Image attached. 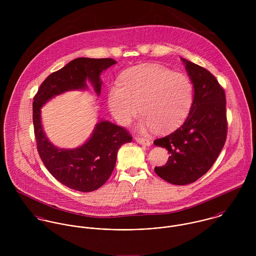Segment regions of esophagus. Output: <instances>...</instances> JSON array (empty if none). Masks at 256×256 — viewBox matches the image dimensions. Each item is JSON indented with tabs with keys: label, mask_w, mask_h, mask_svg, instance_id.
Returning a JSON list of instances; mask_svg holds the SVG:
<instances>
[{
	"label": "esophagus",
	"mask_w": 256,
	"mask_h": 256,
	"mask_svg": "<svg viewBox=\"0 0 256 256\" xmlns=\"http://www.w3.org/2000/svg\"><path fill=\"white\" fill-rule=\"evenodd\" d=\"M136 141L140 144V145H143V146H150V142L146 139V138H143V137H137L136 138Z\"/></svg>",
	"instance_id": "obj_1"
}]
</instances>
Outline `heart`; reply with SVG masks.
<instances>
[{"label":"heart","mask_w":256,"mask_h":256,"mask_svg":"<svg viewBox=\"0 0 256 256\" xmlns=\"http://www.w3.org/2000/svg\"><path fill=\"white\" fill-rule=\"evenodd\" d=\"M119 84L110 86L108 104L113 117L124 126L141 112V129L172 132L187 118L194 102V86L188 76L156 64L124 71Z\"/></svg>","instance_id":"heart-1"}]
</instances>
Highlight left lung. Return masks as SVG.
<instances>
[{"mask_svg": "<svg viewBox=\"0 0 256 256\" xmlns=\"http://www.w3.org/2000/svg\"><path fill=\"white\" fill-rule=\"evenodd\" d=\"M194 86V102L182 125L154 141L170 156L156 174L168 182L185 185L196 182L214 164L226 139V94L214 74L182 59Z\"/></svg>", "mask_w": 256, "mask_h": 256, "instance_id": "obj_1", "label": "left lung"}]
</instances>
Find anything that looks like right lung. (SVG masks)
Returning a JSON list of instances; mask_svg holds the SVG:
<instances>
[{
    "instance_id": "add662e5",
    "label": "right lung",
    "mask_w": 256,
    "mask_h": 256,
    "mask_svg": "<svg viewBox=\"0 0 256 256\" xmlns=\"http://www.w3.org/2000/svg\"><path fill=\"white\" fill-rule=\"evenodd\" d=\"M114 64L116 61L111 58H76L49 74L34 98L32 120L40 158L58 182L74 190L90 192L106 182L114 170L119 148L131 142L132 136L123 127L108 121H100L96 124L92 137L82 146L73 150L58 148L44 134L40 110L45 102L58 94L67 90L86 88V80L100 96V76Z\"/></svg>"
}]
</instances>
